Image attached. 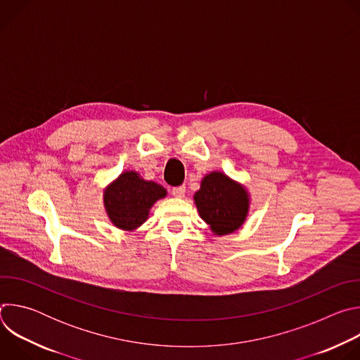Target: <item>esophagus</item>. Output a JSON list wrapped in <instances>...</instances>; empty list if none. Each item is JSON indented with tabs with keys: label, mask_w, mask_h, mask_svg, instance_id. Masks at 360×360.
I'll return each mask as SVG.
<instances>
[{
	"label": "esophagus",
	"mask_w": 360,
	"mask_h": 360,
	"mask_svg": "<svg viewBox=\"0 0 360 360\" xmlns=\"http://www.w3.org/2000/svg\"><path fill=\"white\" fill-rule=\"evenodd\" d=\"M172 195H174L175 198H184V196H185V186L181 185V186L172 188Z\"/></svg>",
	"instance_id": "obj_1"
}]
</instances>
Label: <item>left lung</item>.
Instances as JSON below:
<instances>
[{"mask_svg":"<svg viewBox=\"0 0 360 360\" xmlns=\"http://www.w3.org/2000/svg\"><path fill=\"white\" fill-rule=\"evenodd\" d=\"M193 202L211 232L215 236H225L245 224L250 208V193L243 184L221 171H212L202 178Z\"/></svg>","mask_w":360,"mask_h":360,"instance_id":"8db88e82","label":"left lung"}]
</instances>
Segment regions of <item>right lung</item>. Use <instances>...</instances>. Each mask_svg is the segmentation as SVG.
<instances>
[{"instance_id":"1","label":"right lung","mask_w":360,"mask_h":360,"mask_svg":"<svg viewBox=\"0 0 360 360\" xmlns=\"http://www.w3.org/2000/svg\"><path fill=\"white\" fill-rule=\"evenodd\" d=\"M167 195L162 185L143 179L136 171H124L105 186L102 198L111 224L134 232L146 222L153 203Z\"/></svg>"}]
</instances>
